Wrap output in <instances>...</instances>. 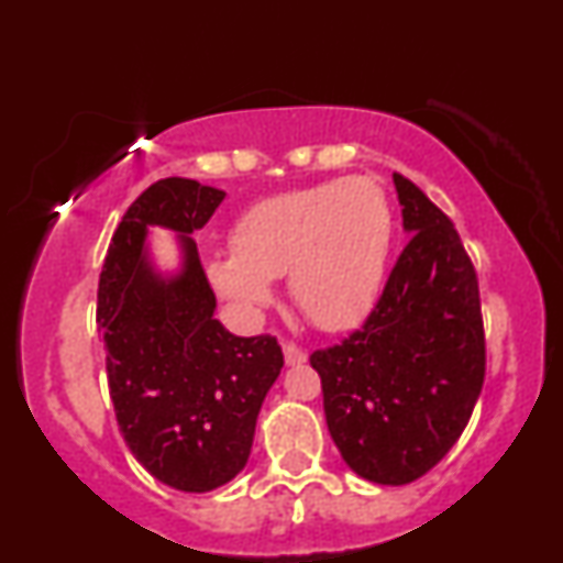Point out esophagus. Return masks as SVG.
Segmentation results:
<instances>
[{
  "instance_id": "esophagus-1",
  "label": "esophagus",
  "mask_w": 563,
  "mask_h": 563,
  "mask_svg": "<svg viewBox=\"0 0 563 563\" xmlns=\"http://www.w3.org/2000/svg\"><path fill=\"white\" fill-rule=\"evenodd\" d=\"M283 357H286V365H301V363H307V352H303L301 346H296V344H283Z\"/></svg>"
}]
</instances>
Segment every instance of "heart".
Listing matches in <instances>:
<instances>
[{"mask_svg":"<svg viewBox=\"0 0 563 563\" xmlns=\"http://www.w3.org/2000/svg\"><path fill=\"white\" fill-rule=\"evenodd\" d=\"M232 254L206 262L222 299L254 312L288 275L296 307L325 331L360 322L376 301L391 245L389 198L371 177L331 179L249 206L230 232Z\"/></svg>","mask_w":563,"mask_h":563,"instance_id":"1","label":"heart"}]
</instances>
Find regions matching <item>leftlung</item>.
<instances>
[{
    "label": "left lung",
    "instance_id": "8db88e82",
    "mask_svg": "<svg viewBox=\"0 0 563 563\" xmlns=\"http://www.w3.org/2000/svg\"><path fill=\"white\" fill-rule=\"evenodd\" d=\"M410 241L360 331L309 357L346 466L376 484L421 479L466 429L484 384L479 280L455 224L394 174Z\"/></svg>",
    "mask_w": 563,
    "mask_h": 563
}]
</instances>
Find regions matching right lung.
<instances>
[{"label":"right lung","mask_w":563,"mask_h":563,"mask_svg":"<svg viewBox=\"0 0 563 563\" xmlns=\"http://www.w3.org/2000/svg\"><path fill=\"white\" fill-rule=\"evenodd\" d=\"M222 200L224 190L196 179H158L115 228L97 286L115 421L142 468L179 493H209L241 474L283 367L275 335L243 339L214 318L217 296L190 235ZM151 223L178 232L177 276L146 260Z\"/></svg>","instance_id":"right-lung-1"}]
</instances>
